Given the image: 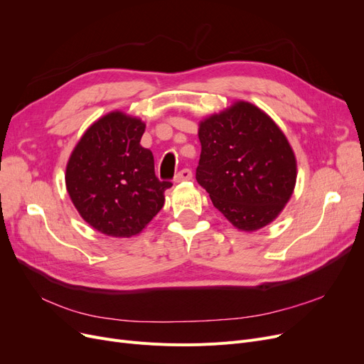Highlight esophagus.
I'll return each instance as SVG.
<instances>
[{"mask_svg": "<svg viewBox=\"0 0 364 364\" xmlns=\"http://www.w3.org/2000/svg\"><path fill=\"white\" fill-rule=\"evenodd\" d=\"M191 179H193V171L189 168H182L175 176V182H183V181H191Z\"/></svg>", "mask_w": 364, "mask_h": 364, "instance_id": "34e87169", "label": "esophagus"}]
</instances>
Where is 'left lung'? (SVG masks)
Listing matches in <instances>:
<instances>
[{
    "label": "left lung",
    "mask_w": 364,
    "mask_h": 364,
    "mask_svg": "<svg viewBox=\"0 0 364 364\" xmlns=\"http://www.w3.org/2000/svg\"><path fill=\"white\" fill-rule=\"evenodd\" d=\"M197 182L241 231H256L284 209L296 183V159L271 117L235 102L203 119Z\"/></svg>",
    "instance_id": "obj_1"
}]
</instances>
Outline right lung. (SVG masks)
Wrapping results in <instances>:
<instances>
[{"label":"right lung","mask_w":364,"mask_h":364,"mask_svg":"<svg viewBox=\"0 0 364 364\" xmlns=\"http://www.w3.org/2000/svg\"><path fill=\"white\" fill-rule=\"evenodd\" d=\"M145 123L109 112L82 134L66 166V189L90 227L111 237L139 234L164 205L171 182L155 176L154 155L141 145Z\"/></svg>","instance_id":"1"}]
</instances>
